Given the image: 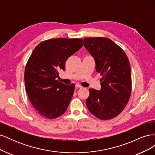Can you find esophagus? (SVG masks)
<instances>
[{"instance_id":"esophagus-1","label":"esophagus","mask_w":155,"mask_h":155,"mask_svg":"<svg viewBox=\"0 0 155 155\" xmlns=\"http://www.w3.org/2000/svg\"><path fill=\"white\" fill-rule=\"evenodd\" d=\"M76 87H78V88H83V87H82L81 85H79V84H76Z\"/></svg>"}]
</instances>
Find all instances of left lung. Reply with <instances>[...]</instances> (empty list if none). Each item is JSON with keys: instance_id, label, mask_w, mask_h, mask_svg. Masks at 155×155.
<instances>
[{"instance_id": "obj_1", "label": "left lung", "mask_w": 155, "mask_h": 155, "mask_svg": "<svg viewBox=\"0 0 155 155\" xmlns=\"http://www.w3.org/2000/svg\"><path fill=\"white\" fill-rule=\"evenodd\" d=\"M84 41L94 58L96 71L102 76L100 91L89 89L87 107L98 119L110 120L124 110L130 96L132 79L129 59L120 46L107 37H87Z\"/></svg>"}]
</instances>
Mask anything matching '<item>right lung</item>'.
<instances>
[{
  "instance_id": "1",
  "label": "right lung",
  "mask_w": 155,
  "mask_h": 155,
  "mask_svg": "<svg viewBox=\"0 0 155 155\" xmlns=\"http://www.w3.org/2000/svg\"><path fill=\"white\" fill-rule=\"evenodd\" d=\"M83 46L81 39L56 38L37 45L28 60L25 81L28 97L42 116L55 119L66 111L73 96L74 83L56 80L68 58Z\"/></svg>"
}]
</instances>
